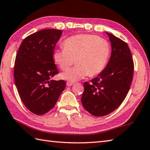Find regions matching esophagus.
Returning a JSON list of instances; mask_svg holds the SVG:
<instances>
[{
  "label": "esophagus",
  "mask_w": 150,
  "mask_h": 150,
  "mask_svg": "<svg viewBox=\"0 0 150 150\" xmlns=\"http://www.w3.org/2000/svg\"><path fill=\"white\" fill-rule=\"evenodd\" d=\"M66 84H67V86H72V85L74 84V83H71V82H67Z\"/></svg>",
  "instance_id": "obj_1"
}]
</instances>
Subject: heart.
<instances>
[{"mask_svg": "<svg viewBox=\"0 0 150 150\" xmlns=\"http://www.w3.org/2000/svg\"><path fill=\"white\" fill-rule=\"evenodd\" d=\"M64 49H56L52 53L54 62L61 69L76 66L62 73L60 77L75 82L100 73L106 66L110 53V44L106 40L94 35L81 34L69 37L63 42Z\"/></svg>", "mask_w": 150, "mask_h": 150, "instance_id": "obj_1", "label": "heart"}]
</instances>
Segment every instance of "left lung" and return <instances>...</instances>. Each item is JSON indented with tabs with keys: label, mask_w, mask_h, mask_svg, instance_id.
Here are the masks:
<instances>
[{
	"label": "left lung",
	"mask_w": 150,
	"mask_h": 150,
	"mask_svg": "<svg viewBox=\"0 0 150 150\" xmlns=\"http://www.w3.org/2000/svg\"><path fill=\"white\" fill-rule=\"evenodd\" d=\"M111 43V55L105 69L90 83H84L81 98L83 107L95 116L113 112L129 90L134 70L133 60L127 44L106 32Z\"/></svg>",
	"instance_id": "left-lung-1"
}]
</instances>
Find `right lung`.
Here are the masks:
<instances>
[{"label":"right lung","instance_id":"obj_1","mask_svg":"<svg viewBox=\"0 0 150 150\" xmlns=\"http://www.w3.org/2000/svg\"><path fill=\"white\" fill-rule=\"evenodd\" d=\"M62 34L57 29L36 32L23 40L17 51L15 83L23 104L36 115L51 110L66 87L63 80H51L58 73L52 53Z\"/></svg>","mask_w":150,"mask_h":150}]
</instances>
